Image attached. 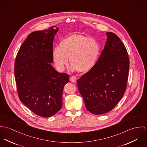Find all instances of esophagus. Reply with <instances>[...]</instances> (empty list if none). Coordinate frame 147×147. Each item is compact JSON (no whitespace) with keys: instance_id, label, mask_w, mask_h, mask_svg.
I'll return each mask as SVG.
<instances>
[{"instance_id":"34e87169","label":"esophagus","mask_w":147,"mask_h":147,"mask_svg":"<svg viewBox=\"0 0 147 147\" xmlns=\"http://www.w3.org/2000/svg\"><path fill=\"white\" fill-rule=\"evenodd\" d=\"M70 81L71 82H73V83H75V82H76L77 78H76V77L72 76V77H70Z\"/></svg>"}]
</instances>
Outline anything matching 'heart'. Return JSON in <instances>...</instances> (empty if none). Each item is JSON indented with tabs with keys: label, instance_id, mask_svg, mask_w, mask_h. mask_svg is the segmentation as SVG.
I'll use <instances>...</instances> for the list:
<instances>
[{
	"label": "heart",
	"instance_id": "obj_1",
	"mask_svg": "<svg viewBox=\"0 0 147 147\" xmlns=\"http://www.w3.org/2000/svg\"><path fill=\"white\" fill-rule=\"evenodd\" d=\"M100 53L98 42L81 34H72L63 38L60 46L54 47L52 56L56 67L63 70L69 63L72 70L87 72L96 64Z\"/></svg>",
	"mask_w": 147,
	"mask_h": 147
}]
</instances>
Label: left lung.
Masks as SVG:
<instances>
[{
    "label": "left lung",
    "mask_w": 147,
    "mask_h": 147,
    "mask_svg": "<svg viewBox=\"0 0 147 147\" xmlns=\"http://www.w3.org/2000/svg\"><path fill=\"white\" fill-rule=\"evenodd\" d=\"M104 49L95 66L77 80L86 109L102 114L113 109L123 96L129 76V58L125 45L107 32Z\"/></svg>",
    "instance_id": "8db88e82"
}]
</instances>
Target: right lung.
<instances>
[{
  "mask_svg": "<svg viewBox=\"0 0 147 147\" xmlns=\"http://www.w3.org/2000/svg\"><path fill=\"white\" fill-rule=\"evenodd\" d=\"M56 26L30 33L21 45L15 64L18 97L35 114L49 117L62 107L64 87L69 75L51 65Z\"/></svg>",
  "mask_w": 147,
  "mask_h": 147,
  "instance_id": "right-lung-1",
  "label": "right lung"
}]
</instances>
